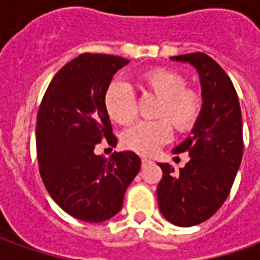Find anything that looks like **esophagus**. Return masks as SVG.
I'll list each match as a JSON object with an SVG mask.
<instances>
[{
    "mask_svg": "<svg viewBox=\"0 0 260 260\" xmlns=\"http://www.w3.org/2000/svg\"><path fill=\"white\" fill-rule=\"evenodd\" d=\"M149 164H152V160H150L149 157H142V165L146 166L149 165Z\"/></svg>",
    "mask_w": 260,
    "mask_h": 260,
    "instance_id": "1",
    "label": "esophagus"
}]
</instances>
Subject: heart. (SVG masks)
Listing matches in <instances>:
<instances>
[{
	"mask_svg": "<svg viewBox=\"0 0 260 260\" xmlns=\"http://www.w3.org/2000/svg\"><path fill=\"white\" fill-rule=\"evenodd\" d=\"M186 78L169 68H152L139 76V86L145 94L159 98L153 121H140L127 128L121 137L128 150L150 156L169 142L172 126L178 133H188L198 123L204 108V96L200 89L186 86ZM104 105L111 120L118 124H130L137 117V98L130 86L114 81L104 95Z\"/></svg>",
	"mask_w": 260,
	"mask_h": 260,
	"instance_id": "1",
	"label": "heart"
}]
</instances>
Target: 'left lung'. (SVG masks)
I'll return each instance as SVG.
<instances>
[{"label": "left lung", "instance_id": "left-lung-1", "mask_svg": "<svg viewBox=\"0 0 260 260\" xmlns=\"http://www.w3.org/2000/svg\"><path fill=\"white\" fill-rule=\"evenodd\" d=\"M197 68L204 108L192 135L174 153H189V162L176 174L169 164H159V210L168 221L181 227L200 224L224 204L243 156L242 111L232 79L213 57L195 52L172 56Z\"/></svg>", "mask_w": 260, "mask_h": 260}]
</instances>
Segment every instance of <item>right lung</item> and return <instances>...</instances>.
Segmentation results:
<instances>
[{"label":"right lung","mask_w":260,"mask_h":260,"mask_svg":"<svg viewBox=\"0 0 260 260\" xmlns=\"http://www.w3.org/2000/svg\"><path fill=\"white\" fill-rule=\"evenodd\" d=\"M124 57L82 53L50 81L37 111L39 172L47 192L69 215L88 223L105 221L123 207L125 189L140 169L135 152L107 160L95 146L114 145L104 95Z\"/></svg>","instance_id":"right-lung-1"}]
</instances>
